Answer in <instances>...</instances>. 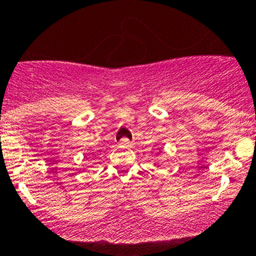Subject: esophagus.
<instances>
[{
	"label": "esophagus",
	"instance_id": "esophagus-1",
	"mask_svg": "<svg viewBox=\"0 0 256 256\" xmlns=\"http://www.w3.org/2000/svg\"><path fill=\"white\" fill-rule=\"evenodd\" d=\"M130 144H132V142H130V140L126 138V137H123V138L119 141V144H122V146H130Z\"/></svg>",
	"mask_w": 256,
	"mask_h": 256
}]
</instances>
